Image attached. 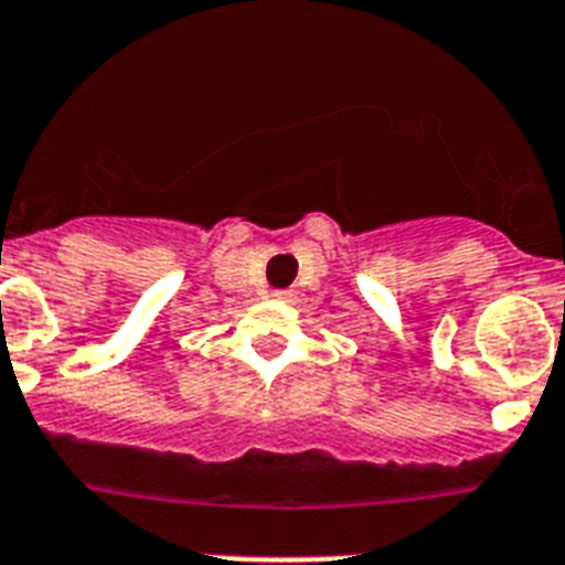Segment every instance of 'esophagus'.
<instances>
[{"label":"esophagus","mask_w":565,"mask_h":565,"mask_svg":"<svg viewBox=\"0 0 565 565\" xmlns=\"http://www.w3.org/2000/svg\"><path fill=\"white\" fill-rule=\"evenodd\" d=\"M290 296H292V292H287V290H275L273 292L275 301H290Z\"/></svg>","instance_id":"34e87169"}]
</instances>
